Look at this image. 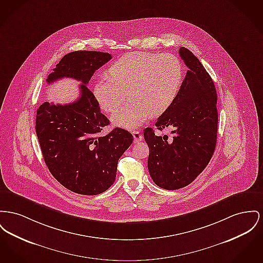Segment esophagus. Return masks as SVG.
Masks as SVG:
<instances>
[{"label":"esophagus","instance_id":"obj_1","mask_svg":"<svg viewBox=\"0 0 263 263\" xmlns=\"http://www.w3.org/2000/svg\"><path fill=\"white\" fill-rule=\"evenodd\" d=\"M133 134V138H134V142H140L143 140V135L140 133V131H133L132 132Z\"/></svg>","mask_w":263,"mask_h":263}]
</instances>
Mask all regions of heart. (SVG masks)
<instances>
[{"mask_svg":"<svg viewBox=\"0 0 263 263\" xmlns=\"http://www.w3.org/2000/svg\"><path fill=\"white\" fill-rule=\"evenodd\" d=\"M108 77L96 80L92 88L100 108L113 112L126 99L130 102L115 113L114 125L135 129L152 116L168 110L180 92L184 67L173 53L130 52L109 67Z\"/></svg>","mask_w":263,"mask_h":263,"instance_id":"heart-1","label":"heart"}]
</instances>
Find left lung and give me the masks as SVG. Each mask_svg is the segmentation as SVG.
Masks as SVG:
<instances>
[{"mask_svg":"<svg viewBox=\"0 0 263 263\" xmlns=\"http://www.w3.org/2000/svg\"><path fill=\"white\" fill-rule=\"evenodd\" d=\"M179 53L187 71L176 100L155 123L159 130L173 128V140L156 136L150 127L144 130L150 176L171 191L190 185L204 170L216 149L218 123L213 79L191 50L181 47Z\"/></svg>","mask_w":263,"mask_h":263,"instance_id":"1","label":"left lung"}]
</instances>
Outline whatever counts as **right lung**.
Instances as JSON below:
<instances>
[{"mask_svg":"<svg viewBox=\"0 0 263 263\" xmlns=\"http://www.w3.org/2000/svg\"><path fill=\"white\" fill-rule=\"evenodd\" d=\"M111 59L101 51L65 54L47 82L74 78L82 83L79 98L64 105L44 102L36 111L35 132L48 170L63 186L80 195L94 196L108 190L116 178L118 160L133 142L131 133L118 127L99 135L109 120L86 85Z\"/></svg>","mask_w":263,"mask_h":263,"instance_id":"add662e5","label":"right lung"}]
</instances>
